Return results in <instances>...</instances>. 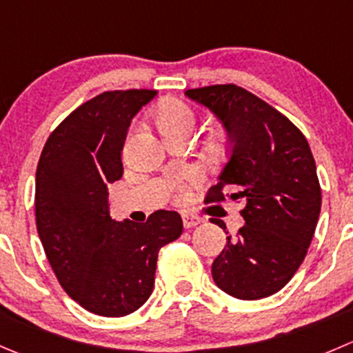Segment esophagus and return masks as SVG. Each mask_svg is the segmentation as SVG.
<instances>
[{
  "mask_svg": "<svg viewBox=\"0 0 353 353\" xmlns=\"http://www.w3.org/2000/svg\"><path fill=\"white\" fill-rule=\"evenodd\" d=\"M200 222H203V219H201L200 215H190V214L183 215V224L186 229L194 228V225H198Z\"/></svg>",
  "mask_w": 353,
  "mask_h": 353,
  "instance_id": "1",
  "label": "esophagus"
}]
</instances>
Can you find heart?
Returning a JSON list of instances; mask_svg holds the SVG:
<instances>
[{
    "label": "heart",
    "instance_id": "heart-1",
    "mask_svg": "<svg viewBox=\"0 0 353 353\" xmlns=\"http://www.w3.org/2000/svg\"><path fill=\"white\" fill-rule=\"evenodd\" d=\"M155 122L163 136H167L179 131H193L196 119L193 110L181 100H165L155 110ZM190 183H194V176H188L186 179L179 181L177 186L184 190Z\"/></svg>",
    "mask_w": 353,
    "mask_h": 353
}]
</instances>
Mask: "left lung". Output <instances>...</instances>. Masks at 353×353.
<instances>
[{
	"label": "left lung",
	"instance_id": "1",
	"mask_svg": "<svg viewBox=\"0 0 353 353\" xmlns=\"http://www.w3.org/2000/svg\"><path fill=\"white\" fill-rule=\"evenodd\" d=\"M186 97L210 108L231 141L205 203L245 201V225L234 239L228 236L212 278L239 300L274 295L299 271L319 219L321 184L309 143L286 115L236 84L188 90Z\"/></svg>",
	"mask_w": 353,
	"mask_h": 353
}]
</instances>
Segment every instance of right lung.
Here are the masks:
<instances>
[{
    "mask_svg": "<svg viewBox=\"0 0 353 353\" xmlns=\"http://www.w3.org/2000/svg\"><path fill=\"white\" fill-rule=\"evenodd\" d=\"M157 91H105L75 108L50 134L36 170V225L61 288L90 312L122 317L155 285L159 252L183 234L177 212L139 224L115 222L108 184L124 174L121 152L132 117Z\"/></svg>",
    "mask_w": 353,
    "mask_h": 353,
    "instance_id": "add662e5",
    "label": "right lung"
}]
</instances>
